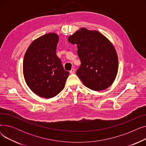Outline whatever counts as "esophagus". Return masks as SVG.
<instances>
[{
	"mask_svg": "<svg viewBox=\"0 0 146 146\" xmlns=\"http://www.w3.org/2000/svg\"><path fill=\"white\" fill-rule=\"evenodd\" d=\"M75 73V69L73 68H72V70L70 71V74H74Z\"/></svg>",
	"mask_w": 146,
	"mask_h": 146,
	"instance_id": "34e87169",
	"label": "esophagus"
}]
</instances>
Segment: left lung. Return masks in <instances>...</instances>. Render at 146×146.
I'll return each mask as SVG.
<instances>
[{"label": "left lung", "instance_id": "1", "mask_svg": "<svg viewBox=\"0 0 146 146\" xmlns=\"http://www.w3.org/2000/svg\"><path fill=\"white\" fill-rule=\"evenodd\" d=\"M68 41L78 46L81 65L76 74L83 85L96 91L111 86L118 69L117 54L112 43L101 33L85 28L70 35Z\"/></svg>", "mask_w": 146, "mask_h": 146}]
</instances>
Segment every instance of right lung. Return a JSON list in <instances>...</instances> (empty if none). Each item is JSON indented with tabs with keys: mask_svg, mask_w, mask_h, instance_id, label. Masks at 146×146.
Returning <instances> with one entry per match:
<instances>
[{
	"mask_svg": "<svg viewBox=\"0 0 146 146\" xmlns=\"http://www.w3.org/2000/svg\"><path fill=\"white\" fill-rule=\"evenodd\" d=\"M58 35L46 34L35 40L28 48L23 61V74L34 94L51 98L65 86L69 72L66 71L56 55Z\"/></svg>",
	"mask_w": 146,
	"mask_h": 146,
	"instance_id": "obj_1",
	"label": "right lung"
}]
</instances>
